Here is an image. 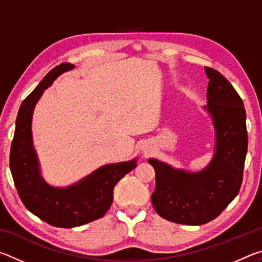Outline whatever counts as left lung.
Returning a JSON list of instances; mask_svg holds the SVG:
<instances>
[{
	"instance_id": "obj_1",
	"label": "left lung",
	"mask_w": 262,
	"mask_h": 262,
	"mask_svg": "<svg viewBox=\"0 0 262 262\" xmlns=\"http://www.w3.org/2000/svg\"><path fill=\"white\" fill-rule=\"evenodd\" d=\"M208 105L216 130L215 155L206 170L189 173L149 159L156 172L151 195L159 216L174 223L201 225L216 219L239 193L247 152L246 112L241 96L220 72L206 67Z\"/></svg>"
}]
</instances>
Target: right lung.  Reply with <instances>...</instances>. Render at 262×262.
<instances>
[{
	"label": "right lung",
	"mask_w": 262,
	"mask_h": 262,
	"mask_svg": "<svg viewBox=\"0 0 262 262\" xmlns=\"http://www.w3.org/2000/svg\"><path fill=\"white\" fill-rule=\"evenodd\" d=\"M74 67L68 62L56 66L24 99L10 149V170L21 202L32 214L57 228L79 227L103 217L112 205L114 186L136 167V159L110 164L66 188L52 187L41 178L31 134L33 108L43 90Z\"/></svg>",
	"instance_id": "1"
}]
</instances>
